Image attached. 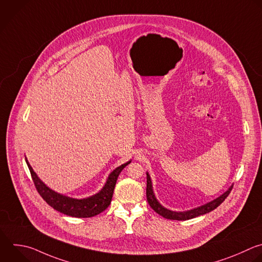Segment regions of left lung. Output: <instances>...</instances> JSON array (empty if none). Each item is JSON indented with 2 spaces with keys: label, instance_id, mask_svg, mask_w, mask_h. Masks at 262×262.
<instances>
[{
  "label": "left lung",
  "instance_id": "1",
  "mask_svg": "<svg viewBox=\"0 0 262 262\" xmlns=\"http://www.w3.org/2000/svg\"><path fill=\"white\" fill-rule=\"evenodd\" d=\"M231 189H232V186H231L226 192H224L221 196H219L218 199L214 200V201L211 202V203H208L207 205H204V206H202V207H199V208H196V209H193V210H190V211H187V212H172V211H169V210L163 208V207L157 202V200L155 199L154 193H153V190H152L151 179H150L149 173L147 172V189H146V196H147L148 204L150 205V207H151L157 214H159V215L162 216L163 218L170 219V220H189V219L195 218V217L201 216V215H205V214H207V213H209V212L215 210L217 207H219V206L225 201V199L229 195Z\"/></svg>",
  "mask_w": 262,
  "mask_h": 262
}]
</instances>
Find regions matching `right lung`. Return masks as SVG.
<instances>
[{"label":"right lung","instance_id":"add662e5","mask_svg":"<svg viewBox=\"0 0 262 262\" xmlns=\"http://www.w3.org/2000/svg\"><path fill=\"white\" fill-rule=\"evenodd\" d=\"M29 169L31 171V176L34 181L35 187L41 198L54 210L76 218H89L94 217L103 211H105L111 204V200L113 196V191L115 188V184L117 181V178L121 170L130 162H126L117 168H115L104 186V188L96 195L83 199V200H75L68 196H63L61 194H58L51 189H49L36 175V172L33 170L32 166L26 159Z\"/></svg>","mask_w":262,"mask_h":262}]
</instances>
